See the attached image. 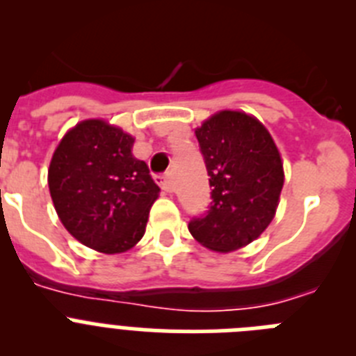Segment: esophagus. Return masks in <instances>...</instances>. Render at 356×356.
<instances>
[{
	"mask_svg": "<svg viewBox=\"0 0 356 356\" xmlns=\"http://www.w3.org/2000/svg\"><path fill=\"white\" fill-rule=\"evenodd\" d=\"M160 187H162L163 191H168V193H171L172 191V180H171V175H169V172H165V175L160 176Z\"/></svg>",
	"mask_w": 356,
	"mask_h": 356,
	"instance_id": "esophagus-1",
	"label": "esophagus"
}]
</instances>
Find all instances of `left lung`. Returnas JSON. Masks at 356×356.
<instances>
[{
  "label": "left lung",
  "instance_id": "left-lung-1",
  "mask_svg": "<svg viewBox=\"0 0 356 356\" xmlns=\"http://www.w3.org/2000/svg\"><path fill=\"white\" fill-rule=\"evenodd\" d=\"M212 203L193 217L188 232L209 250L228 253L260 237L275 217L284 187V163L259 119L222 110L196 128Z\"/></svg>",
  "mask_w": 356,
  "mask_h": 356
}]
</instances>
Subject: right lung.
<instances>
[{"mask_svg": "<svg viewBox=\"0 0 356 356\" xmlns=\"http://www.w3.org/2000/svg\"><path fill=\"white\" fill-rule=\"evenodd\" d=\"M134 140L103 119H87L64 135L49 163V194L62 225L106 254L143 238L160 193L146 162L131 155Z\"/></svg>", "mask_w": 356, "mask_h": 356, "instance_id": "1", "label": "right lung"}]
</instances>
